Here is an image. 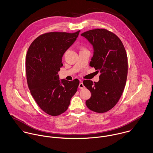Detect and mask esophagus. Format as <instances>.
I'll return each mask as SVG.
<instances>
[{
  "label": "esophagus",
  "mask_w": 153,
  "mask_h": 153,
  "mask_svg": "<svg viewBox=\"0 0 153 153\" xmlns=\"http://www.w3.org/2000/svg\"><path fill=\"white\" fill-rule=\"evenodd\" d=\"M85 87V85H84L83 83L82 82H80V83H79V88H80V89H83Z\"/></svg>",
  "instance_id": "1"
}]
</instances>
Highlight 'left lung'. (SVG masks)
<instances>
[{"instance_id": "8db88e82", "label": "left lung", "mask_w": 153, "mask_h": 153, "mask_svg": "<svg viewBox=\"0 0 153 153\" xmlns=\"http://www.w3.org/2000/svg\"><path fill=\"white\" fill-rule=\"evenodd\" d=\"M81 36L93 47L90 66L101 73L98 82H83L91 94L85 104L93 111L105 113L114 107L123 92L128 72L127 53L119 37L107 29L90 30Z\"/></svg>"}]
</instances>
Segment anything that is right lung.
Returning <instances> with one entry per match:
<instances>
[{"instance_id":"obj_1","label":"right lung","mask_w":153,"mask_h":153,"mask_svg":"<svg viewBox=\"0 0 153 153\" xmlns=\"http://www.w3.org/2000/svg\"><path fill=\"white\" fill-rule=\"evenodd\" d=\"M75 33L49 32L32 43L26 57L27 82L30 93L46 113L59 116L65 112L77 90L79 80H59L62 57L78 37Z\"/></svg>"}]
</instances>
